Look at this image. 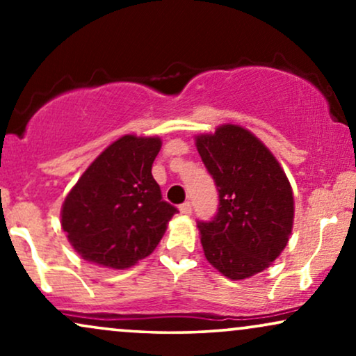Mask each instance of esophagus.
Wrapping results in <instances>:
<instances>
[{"label": "esophagus", "mask_w": 356, "mask_h": 356, "mask_svg": "<svg viewBox=\"0 0 356 356\" xmlns=\"http://www.w3.org/2000/svg\"><path fill=\"white\" fill-rule=\"evenodd\" d=\"M179 211H181L184 216H191V214H192V204H191V202H184V204H181V207H179Z\"/></svg>", "instance_id": "1"}]
</instances>
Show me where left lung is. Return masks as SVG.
Wrapping results in <instances>:
<instances>
[{
    "label": "left lung",
    "instance_id": "1",
    "mask_svg": "<svg viewBox=\"0 0 356 356\" xmlns=\"http://www.w3.org/2000/svg\"><path fill=\"white\" fill-rule=\"evenodd\" d=\"M219 192L218 214L199 220L206 259L229 280L264 271L288 244L295 201L284 170L254 134L226 124L195 137Z\"/></svg>",
    "mask_w": 356,
    "mask_h": 356
}]
</instances>
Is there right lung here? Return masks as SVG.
<instances>
[{
  "label": "right lung",
  "instance_id": "add662e5",
  "mask_svg": "<svg viewBox=\"0 0 356 356\" xmlns=\"http://www.w3.org/2000/svg\"><path fill=\"white\" fill-rule=\"evenodd\" d=\"M159 137L124 136L81 174L61 206V227L85 261L125 269L157 248L177 212L152 177Z\"/></svg>",
  "mask_w": 356,
  "mask_h": 356
}]
</instances>
